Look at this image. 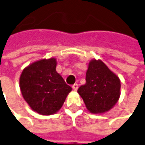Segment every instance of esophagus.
I'll return each instance as SVG.
<instances>
[{
  "instance_id": "1",
  "label": "esophagus",
  "mask_w": 145,
  "mask_h": 145,
  "mask_svg": "<svg viewBox=\"0 0 145 145\" xmlns=\"http://www.w3.org/2000/svg\"><path fill=\"white\" fill-rule=\"evenodd\" d=\"M72 88L74 90H77L78 88V83H74V84L72 86Z\"/></svg>"
}]
</instances>
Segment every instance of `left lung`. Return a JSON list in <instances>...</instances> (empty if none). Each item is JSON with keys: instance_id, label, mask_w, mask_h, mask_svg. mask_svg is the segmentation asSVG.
I'll use <instances>...</instances> for the list:
<instances>
[{"instance_id": "obj_1", "label": "left lung", "mask_w": 145, "mask_h": 145, "mask_svg": "<svg viewBox=\"0 0 145 145\" xmlns=\"http://www.w3.org/2000/svg\"><path fill=\"white\" fill-rule=\"evenodd\" d=\"M121 82L101 60H92L86 74V83L78 92L86 106L93 114H101L110 110L120 97Z\"/></svg>"}]
</instances>
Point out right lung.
Returning a JSON list of instances; mask_svg holds the SVG:
<instances>
[{"label": "right lung", "mask_w": 145, "mask_h": 145, "mask_svg": "<svg viewBox=\"0 0 145 145\" xmlns=\"http://www.w3.org/2000/svg\"><path fill=\"white\" fill-rule=\"evenodd\" d=\"M56 67L54 58L39 60L26 67L20 75V87L24 100L42 115L56 113L71 91Z\"/></svg>", "instance_id": "right-lung-1"}]
</instances>
